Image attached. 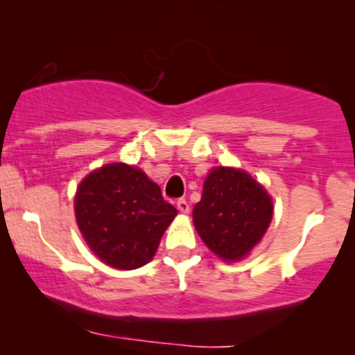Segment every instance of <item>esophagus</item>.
<instances>
[{
    "label": "esophagus",
    "mask_w": 355,
    "mask_h": 355,
    "mask_svg": "<svg viewBox=\"0 0 355 355\" xmlns=\"http://www.w3.org/2000/svg\"><path fill=\"white\" fill-rule=\"evenodd\" d=\"M177 209H178V211H180V214H183V215H187L190 211V205H189V202L185 200V198H180V200L177 202Z\"/></svg>",
    "instance_id": "34e87169"
}]
</instances>
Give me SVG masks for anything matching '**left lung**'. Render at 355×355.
<instances>
[{
	"mask_svg": "<svg viewBox=\"0 0 355 355\" xmlns=\"http://www.w3.org/2000/svg\"><path fill=\"white\" fill-rule=\"evenodd\" d=\"M193 225L209 250L223 262H240L259 245L274 217L270 193L237 166H211Z\"/></svg>",
	"mask_w": 355,
	"mask_h": 355,
	"instance_id": "obj_1",
	"label": "left lung"
}]
</instances>
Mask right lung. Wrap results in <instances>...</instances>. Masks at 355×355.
Segmentation results:
<instances>
[{"label": "right lung", "instance_id": "1", "mask_svg": "<svg viewBox=\"0 0 355 355\" xmlns=\"http://www.w3.org/2000/svg\"><path fill=\"white\" fill-rule=\"evenodd\" d=\"M177 214L144 170L121 162L92 170L76 187L75 218L81 237L116 270L146 266Z\"/></svg>", "mask_w": 355, "mask_h": 355}]
</instances>
